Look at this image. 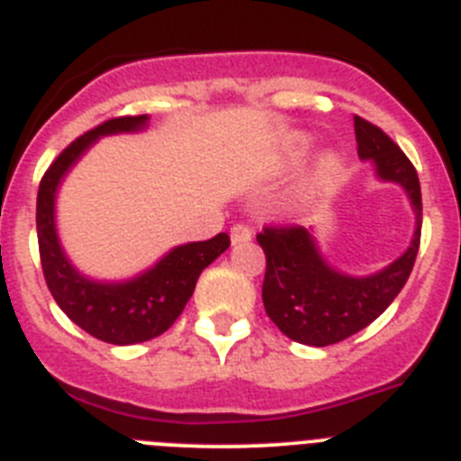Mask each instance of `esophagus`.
<instances>
[{
    "label": "esophagus",
    "instance_id": "obj_1",
    "mask_svg": "<svg viewBox=\"0 0 461 461\" xmlns=\"http://www.w3.org/2000/svg\"><path fill=\"white\" fill-rule=\"evenodd\" d=\"M251 240V228L249 226H242V223H235L230 228V242L233 244H244Z\"/></svg>",
    "mask_w": 461,
    "mask_h": 461
}]
</instances>
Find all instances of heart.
Here are the masks:
<instances>
[{
    "label": "heart",
    "mask_w": 461,
    "mask_h": 461,
    "mask_svg": "<svg viewBox=\"0 0 461 461\" xmlns=\"http://www.w3.org/2000/svg\"><path fill=\"white\" fill-rule=\"evenodd\" d=\"M312 149V138L304 136V133H297V136H293L286 145V161L288 164H300V161H304V158L309 157ZM341 170H344V158H341L339 154L332 152V149L321 154V157L316 158V164H313L312 177H309L307 186H304V195H313L319 194V191H323L325 186H330L337 177H339Z\"/></svg>",
    "instance_id": "heart-1"
}]
</instances>
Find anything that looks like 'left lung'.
<instances>
[{
    "label": "left lung",
    "instance_id": "1",
    "mask_svg": "<svg viewBox=\"0 0 461 461\" xmlns=\"http://www.w3.org/2000/svg\"><path fill=\"white\" fill-rule=\"evenodd\" d=\"M356 140L357 157L369 161L376 180L404 189L415 214L413 240L390 266L372 275H348L325 258L312 228H266L256 238L267 258L263 304L272 323L300 344H337L376 321L404 288L420 247L422 195L413 164L362 117H356Z\"/></svg>",
    "mask_w": 461,
    "mask_h": 461
}]
</instances>
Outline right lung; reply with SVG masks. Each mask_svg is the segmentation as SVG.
Here are the masks:
<instances>
[{
	"label": "right lung",
	"mask_w": 461,
	"mask_h": 461,
	"mask_svg": "<svg viewBox=\"0 0 461 461\" xmlns=\"http://www.w3.org/2000/svg\"><path fill=\"white\" fill-rule=\"evenodd\" d=\"M148 124V115L115 117L73 140L43 175L36 198L41 266L55 303L87 335L117 346L140 344L166 332L194 295L201 272L230 247L226 233L177 244L129 279H94L73 266L57 233V191L99 138L140 133Z\"/></svg>",
	"instance_id": "right-lung-1"
}]
</instances>
